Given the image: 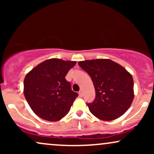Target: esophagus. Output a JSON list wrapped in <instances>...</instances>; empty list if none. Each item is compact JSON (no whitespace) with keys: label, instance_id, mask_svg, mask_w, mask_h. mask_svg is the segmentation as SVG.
I'll return each mask as SVG.
<instances>
[{"label":"esophagus","instance_id":"esophagus-1","mask_svg":"<svg viewBox=\"0 0 154 154\" xmlns=\"http://www.w3.org/2000/svg\"><path fill=\"white\" fill-rule=\"evenodd\" d=\"M79 95L80 97H82V95H83V93H82V90H80V91H79Z\"/></svg>","mask_w":154,"mask_h":154}]
</instances>
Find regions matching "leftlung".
Masks as SVG:
<instances>
[{
    "mask_svg": "<svg viewBox=\"0 0 154 154\" xmlns=\"http://www.w3.org/2000/svg\"><path fill=\"white\" fill-rule=\"evenodd\" d=\"M78 64L91 76L94 85L95 98L92 103H87L92 114L103 121L123 115L134 98L132 75L110 59L87 60Z\"/></svg>",
    "mask_w": 154,
    "mask_h": 154,
    "instance_id": "1",
    "label": "left lung"
}]
</instances>
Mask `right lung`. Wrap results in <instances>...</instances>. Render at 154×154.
Masks as SVG:
<instances>
[{
  "label": "right lung",
  "mask_w": 154,
  "mask_h": 154,
  "mask_svg": "<svg viewBox=\"0 0 154 154\" xmlns=\"http://www.w3.org/2000/svg\"><path fill=\"white\" fill-rule=\"evenodd\" d=\"M75 61L51 59L40 63L26 74L24 94L36 115L51 122L58 121L69 111L78 94L65 79Z\"/></svg>",
  "instance_id": "right-lung-1"
}]
</instances>
